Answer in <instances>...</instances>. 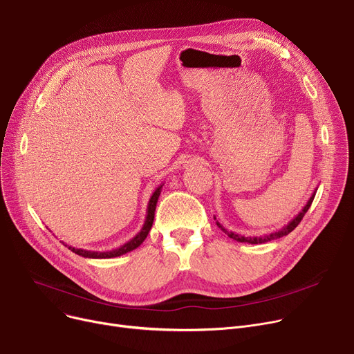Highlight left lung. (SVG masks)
Here are the masks:
<instances>
[{
	"instance_id": "left-lung-1",
	"label": "left lung",
	"mask_w": 354,
	"mask_h": 354,
	"mask_svg": "<svg viewBox=\"0 0 354 354\" xmlns=\"http://www.w3.org/2000/svg\"><path fill=\"white\" fill-rule=\"evenodd\" d=\"M315 192H317V189H315L313 194H311V196H310V199L307 201V203L304 205V208L301 209V212H299L297 214L288 224L286 225V227H283L281 230H278V231H275V232H271V234H264L263 236H244V235H241V234H236V232H232V231H228V230H225L224 227H222L219 222L216 221V225L221 228V231L222 232H225L230 238H232V239H235V241H238V243H248V244H266V243H268V241H272V239H278V238H281V236H286V235H288L297 225L300 224L301 222V219H303V216L306 215V212L308 211V208L311 207V202H313V199H314V196H315ZM214 219H216L215 216H214Z\"/></svg>"
}]
</instances>
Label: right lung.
Listing matches in <instances>:
<instances>
[{
	"label": "right lung",
	"mask_w": 354,
	"mask_h": 354,
	"mask_svg": "<svg viewBox=\"0 0 354 354\" xmlns=\"http://www.w3.org/2000/svg\"><path fill=\"white\" fill-rule=\"evenodd\" d=\"M162 187L163 183L159 185V187L155 189V192L152 194L151 199H149V203H147V209H146V219H145V224L142 227V230L132 238L130 241H127L126 244L120 245L119 248L116 250H111V251H87V250H83V248H74V247H68V250H71L74 254L77 255H82L84 258H115V257H120L126 252H130L133 251L135 248H138L143 241L146 239L149 231H151L152 228V224H153V219H155V209H156V203H158V199H159V195L162 192Z\"/></svg>",
	"instance_id": "1"
}]
</instances>
